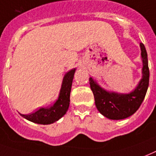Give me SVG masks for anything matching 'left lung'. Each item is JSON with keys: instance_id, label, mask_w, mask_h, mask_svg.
Instances as JSON below:
<instances>
[{"instance_id": "8db88e82", "label": "left lung", "mask_w": 156, "mask_h": 156, "mask_svg": "<svg viewBox=\"0 0 156 156\" xmlns=\"http://www.w3.org/2000/svg\"><path fill=\"white\" fill-rule=\"evenodd\" d=\"M140 48L142 60V77L133 91L129 93L109 91L101 87L92 78H89L97 110L110 119L119 120L133 115L144 100L149 86L150 71L147 50L142 43H140Z\"/></svg>"}]
</instances>
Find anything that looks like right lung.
<instances>
[{
  "mask_svg": "<svg viewBox=\"0 0 156 156\" xmlns=\"http://www.w3.org/2000/svg\"><path fill=\"white\" fill-rule=\"evenodd\" d=\"M75 70L76 69H73L65 73L58 99L51 106L40 108L30 115L20 114V115L33 123L38 124H51L59 120L66 114L69 106L70 91Z\"/></svg>",
  "mask_w": 156,
  "mask_h": 156,
  "instance_id": "obj_1",
  "label": "right lung"
}]
</instances>
